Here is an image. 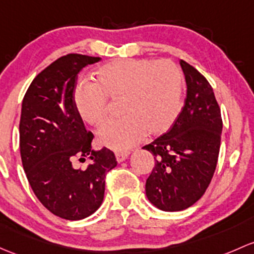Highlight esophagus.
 Instances as JSON below:
<instances>
[{
	"label": "esophagus",
	"mask_w": 254,
	"mask_h": 254,
	"mask_svg": "<svg viewBox=\"0 0 254 254\" xmlns=\"http://www.w3.org/2000/svg\"><path fill=\"white\" fill-rule=\"evenodd\" d=\"M129 157V152H116V158L119 163L124 162Z\"/></svg>",
	"instance_id": "34e87169"
}]
</instances>
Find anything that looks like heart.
<instances>
[{"label":"heart","mask_w":254,"mask_h":254,"mask_svg":"<svg viewBox=\"0 0 254 254\" xmlns=\"http://www.w3.org/2000/svg\"><path fill=\"white\" fill-rule=\"evenodd\" d=\"M95 84L78 85L73 102L86 124L97 127L108 117L109 101H122V118L103 125L97 140L105 147L125 151L147 132H167L181 109L183 76L170 61L116 60L93 71Z\"/></svg>","instance_id":"1"}]
</instances>
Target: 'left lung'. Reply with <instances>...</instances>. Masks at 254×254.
I'll return each mask as SVG.
<instances>
[{"instance_id":"obj_1","label":"left lung","mask_w":254,"mask_h":254,"mask_svg":"<svg viewBox=\"0 0 254 254\" xmlns=\"http://www.w3.org/2000/svg\"><path fill=\"white\" fill-rule=\"evenodd\" d=\"M180 65L188 86L185 105L169 131L142 147L156 161L146 196L164 212L186 209L203 196L217 167L223 130L209 82L185 61Z\"/></svg>"}]
</instances>
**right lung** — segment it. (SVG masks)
Masks as SVG:
<instances>
[{"label":"right lung","mask_w":254,"mask_h":254,"mask_svg":"<svg viewBox=\"0 0 254 254\" xmlns=\"http://www.w3.org/2000/svg\"><path fill=\"white\" fill-rule=\"evenodd\" d=\"M100 57L70 55L58 58L29 86L21 103L19 146L29 184L40 202L57 217L80 220L95 213L105 196V178L117 167L111 149L91 147L74 107L78 74ZM90 164L76 170L74 159Z\"/></svg>","instance_id":"1"}]
</instances>
